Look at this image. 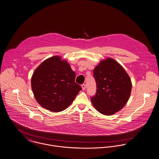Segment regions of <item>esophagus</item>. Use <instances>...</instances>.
Masks as SVG:
<instances>
[{"label": "esophagus", "instance_id": "1", "mask_svg": "<svg viewBox=\"0 0 159 159\" xmlns=\"http://www.w3.org/2000/svg\"><path fill=\"white\" fill-rule=\"evenodd\" d=\"M81 87H82V89L84 90L86 89V84H82Z\"/></svg>", "mask_w": 159, "mask_h": 159}]
</instances>
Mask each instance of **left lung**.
Returning <instances> with one entry per match:
<instances>
[{"mask_svg":"<svg viewBox=\"0 0 159 159\" xmlns=\"http://www.w3.org/2000/svg\"><path fill=\"white\" fill-rule=\"evenodd\" d=\"M97 92L91 98L97 111L105 116L120 111L130 97L132 82L128 74L115 59L101 61L93 70Z\"/></svg>","mask_w":159,"mask_h":159,"instance_id":"1","label":"left lung"}]
</instances>
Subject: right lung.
<instances>
[{
  "label": "right lung",
  "mask_w": 159,
  "mask_h": 159,
  "mask_svg": "<svg viewBox=\"0 0 159 159\" xmlns=\"http://www.w3.org/2000/svg\"><path fill=\"white\" fill-rule=\"evenodd\" d=\"M75 76L68 62L60 57L45 59L31 77V89L36 100L50 111L65 110L81 90L75 81Z\"/></svg>",
  "instance_id": "1"
}]
</instances>
